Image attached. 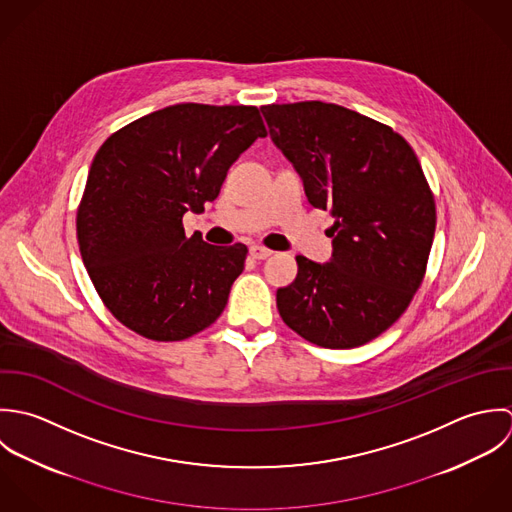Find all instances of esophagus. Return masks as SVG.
I'll list each match as a JSON object with an SVG mask.
<instances>
[{
    "label": "esophagus",
    "instance_id": "esophagus-1",
    "mask_svg": "<svg viewBox=\"0 0 512 512\" xmlns=\"http://www.w3.org/2000/svg\"><path fill=\"white\" fill-rule=\"evenodd\" d=\"M249 255L253 257V259H267V257H271L273 255V251L271 249H267V247H261V245H253L251 249H249Z\"/></svg>",
    "mask_w": 512,
    "mask_h": 512
}]
</instances>
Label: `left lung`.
<instances>
[{
  "instance_id": "8db88e82",
  "label": "left lung",
  "mask_w": 512,
  "mask_h": 512,
  "mask_svg": "<svg viewBox=\"0 0 512 512\" xmlns=\"http://www.w3.org/2000/svg\"><path fill=\"white\" fill-rule=\"evenodd\" d=\"M261 112L308 204L334 217L330 263L299 255L297 279L277 291L279 314L316 346H362L406 312L425 277L437 215L421 164L392 126L338 104Z\"/></svg>"
}]
</instances>
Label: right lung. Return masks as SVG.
Instances as JSON below:
<instances>
[{"instance_id":"right-lung-1","label":"right lung","mask_w":512,"mask_h":512,"mask_svg":"<svg viewBox=\"0 0 512 512\" xmlns=\"http://www.w3.org/2000/svg\"><path fill=\"white\" fill-rule=\"evenodd\" d=\"M265 136L257 106L182 103L104 140L77 207V241L120 324L148 340L178 342L219 318L247 247L188 237L182 219L204 211L229 166Z\"/></svg>"}]
</instances>
